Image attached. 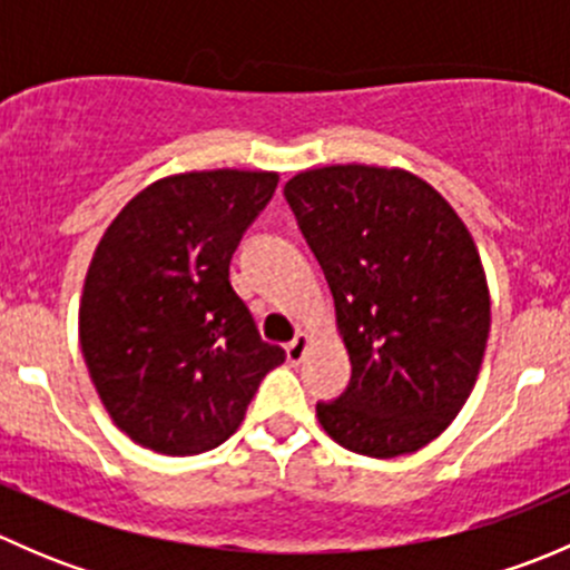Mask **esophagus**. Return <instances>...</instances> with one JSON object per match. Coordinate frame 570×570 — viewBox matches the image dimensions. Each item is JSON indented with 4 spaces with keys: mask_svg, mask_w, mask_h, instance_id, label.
Masks as SVG:
<instances>
[{
    "mask_svg": "<svg viewBox=\"0 0 570 570\" xmlns=\"http://www.w3.org/2000/svg\"><path fill=\"white\" fill-rule=\"evenodd\" d=\"M308 347H312V336H308V333H297L295 342L286 344V361H289V364H301V361L306 358Z\"/></svg>",
    "mask_w": 570,
    "mask_h": 570,
    "instance_id": "esophagus-1",
    "label": "esophagus"
}]
</instances>
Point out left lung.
Returning <instances> with one entry per match:
<instances>
[{
	"label": "left lung",
	"mask_w": 570,
	"mask_h": 570,
	"mask_svg": "<svg viewBox=\"0 0 570 570\" xmlns=\"http://www.w3.org/2000/svg\"><path fill=\"white\" fill-rule=\"evenodd\" d=\"M353 364L317 419L344 450L396 458L439 439L480 375L491 292L450 200L411 170L325 165L284 187Z\"/></svg>",
	"instance_id": "1"
}]
</instances>
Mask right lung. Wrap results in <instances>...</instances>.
Listing matches in <instances>:
<instances>
[{"label":"right lung","mask_w":570,"mask_h":570,"mask_svg":"<svg viewBox=\"0 0 570 570\" xmlns=\"http://www.w3.org/2000/svg\"><path fill=\"white\" fill-rule=\"evenodd\" d=\"M278 187L275 170H189L135 195L96 245L79 344L120 433L198 455L243 424L286 353L262 342L232 286V256Z\"/></svg>","instance_id":"1"}]
</instances>
